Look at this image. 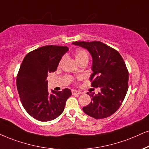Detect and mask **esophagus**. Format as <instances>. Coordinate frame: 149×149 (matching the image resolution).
Returning <instances> with one entry per match:
<instances>
[{
    "label": "esophagus",
    "instance_id": "34e87169",
    "mask_svg": "<svg viewBox=\"0 0 149 149\" xmlns=\"http://www.w3.org/2000/svg\"><path fill=\"white\" fill-rule=\"evenodd\" d=\"M71 93H72L73 95H76V94H80L81 93L79 91H77V90H74V89L71 91Z\"/></svg>",
    "mask_w": 149,
    "mask_h": 149
}]
</instances>
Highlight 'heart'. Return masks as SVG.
Listing matches in <instances>:
<instances>
[{
	"label": "heart",
	"instance_id": "b5f03b06",
	"mask_svg": "<svg viewBox=\"0 0 149 149\" xmlns=\"http://www.w3.org/2000/svg\"><path fill=\"white\" fill-rule=\"evenodd\" d=\"M75 58H76V60L78 62V63H80V62L83 61H88V53L86 52V51L84 49H78L75 52ZM63 58H62L61 63L63 61ZM79 80L81 79V77H79L78 78Z\"/></svg>",
	"mask_w": 149,
	"mask_h": 149
}]
</instances>
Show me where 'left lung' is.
<instances>
[{
  "label": "left lung",
  "instance_id": "8db88e82",
  "mask_svg": "<svg viewBox=\"0 0 149 149\" xmlns=\"http://www.w3.org/2000/svg\"><path fill=\"white\" fill-rule=\"evenodd\" d=\"M72 44L86 49L91 54V85L100 89L95 95L87 93L91 102L82 110L95 119L108 118L121 106L129 88V71L125 61L118 51L100 41Z\"/></svg>",
  "mask_w": 149,
  "mask_h": 149
}]
</instances>
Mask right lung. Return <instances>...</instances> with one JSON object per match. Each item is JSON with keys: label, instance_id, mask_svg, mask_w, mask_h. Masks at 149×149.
<instances>
[{"label": "right lung", "instance_id": "right-lung-1", "mask_svg": "<svg viewBox=\"0 0 149 149\" xmlns=\"http://www.w3.org/2000/svg\"><path fill=\"white\" fill-rule=\"evenodd\" d=\"M67 47L47 45L28 53L17 74L16 85L24 109L41 122L54 120L63 112L71 90L48 91V73L54 72Z\"/></svg>", "mask_w": 149, "mask_h": 149}]
</instances>
